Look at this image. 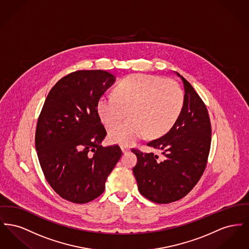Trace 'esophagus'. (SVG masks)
<instances>
[{"label":"esophagus","mask_w":249,"mask_h":249,"mask_svg":"<svg viewBox=\"0 0 249 249\" xmlns=\"http://www.w3.org/2000/svg\"><path fill=\"white\" fill-rule=\"evenodd\" d=\"M120 147H121V150H122L123 153H126V152H128L130 150V147L127 146V145H124V144H121Z\"/></svg>","instance_id":"esophagus-1"}]
</instances>
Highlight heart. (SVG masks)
<instances>
[{
	"instance_id": "obj_1",
	"label": "heart",
	"mask_w": 249,
	"mask_h": 249,
	"mask_svg": "<svg viewBox=\"0 0 249 249\" xmlns=\"http://www.w3.org/2000/svg\"><path fill=\"white\" fill-rule=\"evenodd\" d=\"M185 97L174 80L148 74H131L118 85L116 94L103 95L98 113L107 127L127 116V122L113 127L109 138L113 142L130 144L145 134L160 137L171 130L179 119Z\"/></svg>"
}]
</instances>
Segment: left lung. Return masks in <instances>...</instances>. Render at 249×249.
<instances>
[{
    "label": "left lung",
    "mask_w": 249,
    "mask_h": 249,
    "mask_svg": "<svg viewBox=\"0 0 249 249\" xmlns=\"http://www.w3.org/2000/svg\"><path fill=\"white\" fill-rule=\"evenodd\" d=\"M185 89L181 115L165 135L147 145L161 150L154 153L131 151L137 157L132 171L143 197L157 203H169L185 197L200 180L211 145V122L208 111L193 87L178 71Z\"/></svg>",
    "instance_id": "obj_1"
}]
</instances>
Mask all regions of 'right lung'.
Masks as SVG:
<instances>
[{
  "mask_svg": "<svg viewBox=\"0 0 249 249\" xmlns=\"http://www.w3.org/2000/svg\"><path fill=\"white\" fill-rule=\"evenodd\" d=\"M115 81L107 71L71 72L51 89L38 118L40 165L51 188L67 201L87 203L98 198L122 155L118 144L101 145L107 130L98 102Z\"/></svg>",
  "mask_w": 249,
  "mask_h": 249,
  "instance_id": "obj_1",
  "label": "right lung"
}]
</instances>
